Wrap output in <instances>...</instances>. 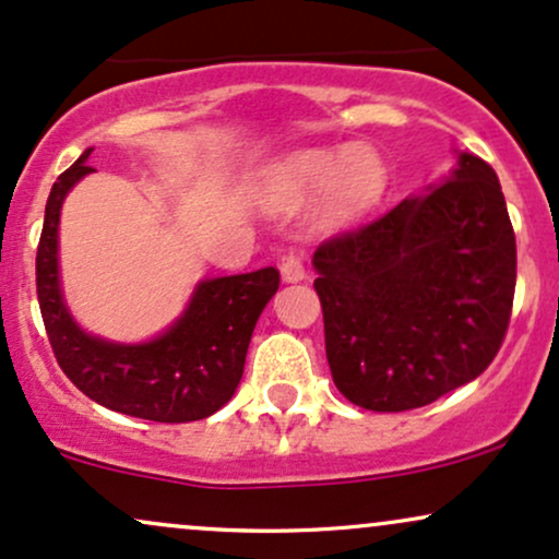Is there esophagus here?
Masks as SVG:
<instances>
[{"mask_svg":"<svg viewBox=\"0 0 559 559\" xmlns=\"http://www.w3.org/2000/svg\"><path fill=\"white\" fill-rule=\"evenodd\" d=\"M278 267H281V275H284V281H288V284H297V281L305 278V262H301L299 254L286 252L284 258H281Z\"/></svg>","mask_w":559,"mask_h":559,"instance_id":"1","label":"esophagus"}]
</instances>
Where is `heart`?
Wrapping results in <instances>:
<instances>
[{
    "label": "heart",
    "mask_w": 559,
    "mask_h": 559,
    "mask_svg": "<svg viewBox=\"0 0 559 559\" xmlns=\"http://www.w3.org/2000/svg\"><path fill=\"white\" fill-rule=\"evenodd\" d=\"M389 183L386 157L373 146H312L273 165L267 173V197L281 207H299L323 194V217L342 226L378 207Z\"/></svg>",
    "instance_id": "b5f03b06"
}]
</instances>
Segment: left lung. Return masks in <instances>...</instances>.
<instances>
[{"mask_svg":"<svg viewBox=\"0 0 559 559\" xmlns=\"http://www.w3.org/2000/svg\"><path fill=\"white\" fill-rule=\"evenodd\" d=\"M336 389L373 413L426 407L489 368L515 299V230L491 165L325 239L312 254Z\"/></svg>","mask_w":559,"mask_h":559,"instance_id":"obj_1","label":"left lung"}]
</instances>
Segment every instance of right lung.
<instances>
[{
    "label": "right lung",
    "mask_w": 559,
    "mask_h": 559,
    "mask_svg": "<svg viewBox=\"0 0 559 559\" xmlns=\"http://www.w3.org/2000/svg\"><path fill=\"white\" fill-rule=\"evenodd\" d=\"M86 150L57 178L47 199L36 249V294L49 344L70 381L88 400L115 413L155 423L202 420L234 396L243 376L249 338L260 312L278 292L281 273H254L204 281L189 310L165 336L123 346L86 336L62 305L57 281V223L62 199L92 165Z\"/></svg>",
    "instance_id": "obj_1"
}]
</instances>
